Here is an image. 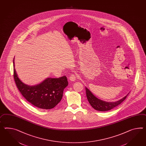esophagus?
Masks as SVG:
<instances>
[{"label": "esophagus", "instance_id": "34e87169", "mask_svg": "<svg viewBox=\"0 0 146 146\" xmlns=\"http://www.w3.org/2000/svg\"><path fill=\"white\" fill-rule=\"evenodd\" d=\"M76 78H77V76L75 74H72L69 77V80L72 82H75V80H76Z\"/></svg>", "mask_w": 146, "mask_h": 146}]
</instances>
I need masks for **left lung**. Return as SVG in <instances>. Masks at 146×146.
<instances>
[{
    "label": "left lung",
    "mask_w": 146,
    "mask_h": 146,
    "mask_svg": "<svg viewBox=\"0 0 146 146\" xmlns=\"http://www.w3.org/2000/svg\"><path fill=\"white\" fill-rule=\"evenodd\" d=\"M85 89L87 98L90 104L91 105V106L95 110L99 111H107L114 108L117 105H120L121 103H122L128 95V94H127L123 98H122L119 101H116L115 102H106L105 101L101 100L96 96H95L86 87Z\"/></svg>",
    "instance_id": "left-lung-1"
}]
</instances>
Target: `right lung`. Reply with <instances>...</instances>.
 <instances>
[{
	"instance_id": "obj_1",
	"label": "right lung",
	"mask_w": 146,
	"mask_h": 146,
	"mask_svg": "<svg viewBox=\"0 0 146 146\" xmlns=\"http://www.w3.org/2000/svg\"><path fill=\"white\" fill-rule=\"evenodd\" d=\"M14 64V78L19 91L27 101L38 108L51 109L61 100L64 90L68 85L66 76L59 78H48L35 86L25 84L19 79Z\"/></svg>"
}]
</instances>
